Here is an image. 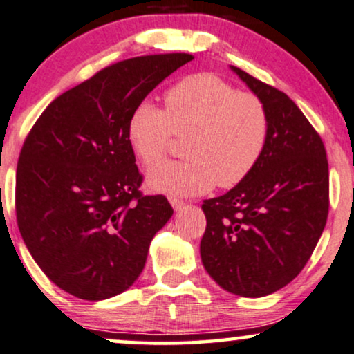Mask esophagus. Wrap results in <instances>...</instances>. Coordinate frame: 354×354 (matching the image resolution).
I'll return each instance as SVG.
<instances>
[{
	"label": "esophagus",
	"mask_w": 354,
	"mask_h": 354,
	"mask_svg": "<svg viewBox=\"0 0 354 354\" xmlns=\"http://www.w3.org/2000/svg\"><path fill=\"white\" fill-rule=\"evenodd\" d=\"M169 204H171V207L174 210H181L185 207V203H183L181 199H176V198H169Z\"/></svg>",
	"instance_id": "obj_1"
}]
</instances>
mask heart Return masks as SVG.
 <instances>
[{
  "mask_svg": "<svg viewBox=\"0 0 354 354\" xmlns=\"http://www.w3.org/2000/svg\"><path fill=\"white\" fill-rule=\"evenodd\" d=\"M167 113L151 101L136 106L127 120V140L137 158L153 167L173 137H189L186 162L151 169L150 189L173 196L205 194L216 186L232 187L257 167L265 151L270 119L252 93H239L225 80L198 73L173 84L165 95Z\"/></svg>",
  "mask_w": 354,
  "mask_h": 354,
  "instance_id": "heart-1",
  "label": "heart"
}]
</instances>
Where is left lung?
Segmentation results:
<instances>
[{
  "instance_id": "obj_1",
  "label": "left lung",
  "mask_w": 354,
  "mask_h": 354,
  "mask_svg": "<svg viewBox=\"0 0 354 354\" xmlns=\"http://www.w3.org/2000/svg\"><path fill=\"white\" fill-rule=\"evenodd\" d=\"M230 70L266 107L270 133L243 181L205 199L201 240L205 271L227 292L265 297L296 277L328 216V162L315 129L279 89Z\"/></svg>"
}]
</instances>
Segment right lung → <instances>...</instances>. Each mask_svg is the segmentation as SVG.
I'll use <instances>...</instances> for the list:
<instances>
[{
  "label": "right lung",
  "instance_id": "add662e5",
  "mask_svg": "<svg viewBox=\"0 0 354 354\" xmlns=\"http://www.w3.org/2000/svg\"><path fill=\"white\" fill-rule=\"evenodd\" d=\"M189 53L136 57L53 100L22 145L17 227L48 279L102 301L136 283L156 232L173 216L165 196H142L129 115Z\"/></svg>",
  "mask_w": 354,
  "mask_h": 354
}]
</instances>
